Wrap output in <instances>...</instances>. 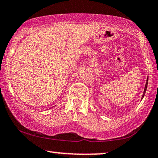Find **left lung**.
I'll return each instance as SVG.
<instances>
[{"label": "left lung", "instance_id": "8db88e82", "mask_svg": "<svg viewBox=\"0 0 158 158\" xmlns=\"http://www.w3.org/2000/svg\"><path fill=\"white\" fill-rule=\"evenodd\" d=\"M148 79H149V78H147V79H146V85H145V88H144V91H143V96H142V98H143V96H144V95H145V94H146V88H147V85H148ZM141 98V99H142Z\"/></svg>", "mask_w": 158, "mask_h": 158}]
</instances>
